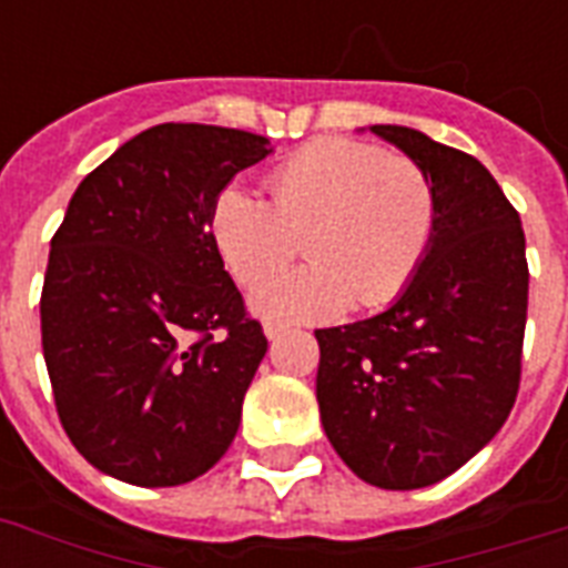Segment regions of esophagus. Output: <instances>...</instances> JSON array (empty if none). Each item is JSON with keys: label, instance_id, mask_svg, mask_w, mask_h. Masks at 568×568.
<instances>
[{"label": "esophagus", "instance_id": "1", "mask_svg": "<svg viewBox=\"0 0 568 568\" xmlns=\"http://www.w3.org/2000/svg\"><path fill=\"white\" fill-rule=\"evenodd\" d=\"M262 329H265V336L274 342V338L283 336L285 327H283V324H276V321H265V324H262Z\"/></svg>", "mask_w": 568, "mask_h": 568}]
</instances>
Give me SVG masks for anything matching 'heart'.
I'll return each mask as SVG.
<instances>
[{
  "label": "heart",
  "mask_w": 568,
  "mask_h": 568,
  "mask_svg": "<svg viewBox=\"0 0 568 568\" xmlns=\"http://www.w3.org/2000/svg\"><path fill=\"white\" fill-rule=\"evenodd\" d=\"M271 203L226 185L212 200L214 250L239 283L291 255L301 268L253 285L250 306L271 321H333L356 301L379 310L406 292L439 230V191L413 155L356 138H318L267 173Z\"/></svg>",
  "instance_id": "b5f03b06"
}]
</instances>
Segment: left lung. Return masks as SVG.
Instances as JSON below:
<instances>
[{"label": "left lung", "mask_w": 568, "mask_h": 568, "mask_svg": "<svg viewBox=\"0 0 568 568\" xmlns=\"http://www.w3.org/2000/svg\"><path fill=\"white\" fill-rule=\"evenodd\" d=\"M430 171L439 230L386 312L315 329L321 424L379 489L439 484L507 422L521 379L528 258L519 212L475 155L406 126H372Z\"/></svg>", "instance_id": "1"}]
</instances>
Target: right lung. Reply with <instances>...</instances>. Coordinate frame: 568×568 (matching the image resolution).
I'll return each mask as SVG.
<instances>
[{
    "label": "right lung",
    "mask_w": 568,
    "mask_h": 568,
    "mask_svg": "<svg viewBox=\"0 0 568 568\" xmlns=\"http://www.w3.org/2000/svg\"><path fill=\"white\" fill-rule=\"evenodd\" d=\"M267 153L253 132L162 123L67 205L40 292L43 359L61 427L105 475L189 484L235 439L267 338L223 271L209 212Z\"/></svg>",
    "instance_id": "obj_1"
}]
</instances>
